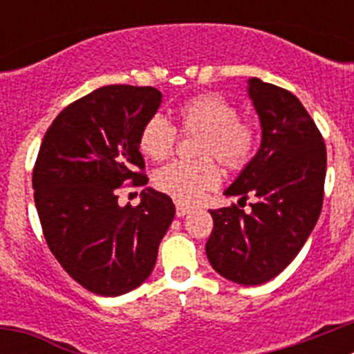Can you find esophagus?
Masks as SVG:
<instances>
[{"label":"esophagus","mask_w":354,"mask_h":354,"mask_svg":"<svg viewBox=\"0 0 354 354\" xmlns=\"http://www.w3.org/2000/svg\"><path fill=\"white\" fill-rule=\"evenodd\" d=\"M189 212H192V207H189V205L177 204V216H179V218H184V216L189 214Z\"/></svg>","instance_id":"34e87169"}]
</instances>
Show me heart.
Wrapping results in <instances>:
<instances>
[{
	"mask_svg": "<svg viewBox=\"0 0 354 354\" xmlns=\"http://www.w3.org/2000/svg\"><path fill=\"white\" fill-rule=\"evenodd\" d=\"M180 129L198 133L196 154L200 161H174L154 175L156 187L183 204L196 202L220 184V161L228 170H241L250 162L257 147V131L248 120L237 118V109L220 93L207 92L187 99L179 108ZM177 131L161 115L145 122L140 133V150L149 159L162 161L174 152Z\"/></svg>",
	"mask_w": 354,
	"mask_h": 354,
	"instance_id": "obj_1",
	"label": "heart"
}]
</instances>
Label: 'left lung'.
Wrapping results in <instances>:
<instances>
[{"instance_id": "obj_1", "label": "left lung", "mask_w": 354, "mask_h": 354, "mask_svg": "<svg viewBox=\"0 0 354 354\" xmlns=\"http://www.w3.org/2000/svg\"><path fill=\"white\" fill-rule=\"evenodd\" d=\"M246 90L261 122V147L223 195L255 202L250 212L211 209L205 253L230 282L261 286L294 261L317 223L326 147L298 97L259 77H250Z\"/></svg>"}]
</instances>
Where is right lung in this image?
Returning a JSON list of instances; mask_svg holds the SVG:
<instances>
[{"label":"right lung","mask_w":354,"mask_h":354,"mask_svg":"<svg viewBox=\"0 0 354 354\" xmlns=\"http://www.w3.org/2000/svg\"><path fill=\"white\" fill-rule=\"evenodd\" d=\"M152 86L109 84L68 104L44 136L33 168L44 237L62 268L99 296H120L154 270L175 205L147 187L136 207L118 204V187L149 183L140 133L161 106Z\"/></svg>","instance_id":"obj_1"}]
</instances>
